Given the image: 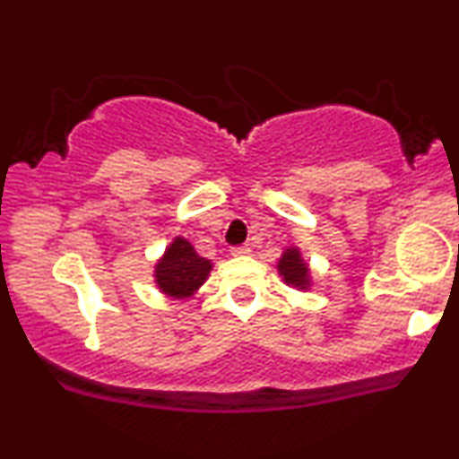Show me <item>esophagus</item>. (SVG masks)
I'll return each instance as SVG.
<instances>
[{"instance_id": "obj_1", "label": "esophagus", "mask_w": 459, "mask_h": 459, "mask_svg": "<svg viewBox=\"0 0 459 459\" xmlns=\"http://www.w3.org/2000/svg\"><path fill=\"white\" fill-rule=\"evenodd\" d=\"M230 254L233 256H246V254H250V246H233L230 247Z\"/></svg>"}]
</instances>
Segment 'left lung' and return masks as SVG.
Masks as SVG:
<instances>
[{"mask_svg":"<svg viewBox=\"0 0 459 459\" xmlns=\"http://www.w3.org/2000/svg\"><path fill=\"white\" fill-rule=\"evenodd\" d=\"M278 272L284 278L286 284H292L299 290L310 289V269L303 263L297 247H289V250L282 254V258H280L278 263Z\"/></svg>","mask_w":459,"mask_h":459,"instance_id":"1","label":"left lung"}]
</instances>
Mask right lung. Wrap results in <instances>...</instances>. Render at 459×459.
Wrapping results in <instances>:
<instances>
[{
  "label": "right lung",
  "mask_w": 459,
  "mask_h": 459,
  "mask_svg": "<svg viewBox=\"0 0 459 459\" xmlns=\"http://www.w3.org/2000/svg\"><path fill=\"white\" fill-rule=\"evenodd\" d=\"M209 272H212V263L198 256L190 241L177 237L156 264V284L164 295L184 299V297L195 295L198 286L207 280Z\"/></svg>",
  "instance_id": "obj_1"
}]
</instances>
